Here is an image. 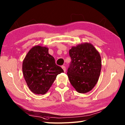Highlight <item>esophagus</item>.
I'll return each instance as SVG.
<instances>
[{
  "instance_id": "1",
  "label": "esophagus",
  "mask_w": 125,
  "mask_h": 125,
  "mask_svg": "<svg viewBox=\"0 0 125 125\" xmlns=\"http://www.w3.org/2000/svg\"><path fill=\"white\" fill-rule=\"evenodd\" d=\"M62 69H63V71H64V72H65V71H66V68H65V67L64 66V65H62Z\"/></svg>"
}]
</instances>
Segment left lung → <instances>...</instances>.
<instances>
[{
  "mask_svg": "<svg viewBox=\"0 0 125 125\" xmlns=\"http://www.w3.org/2000/svg\"><path fill=\"white\" fill-rule=\"evenodd\" d=\"M71 62L67 70L69 82L79 93H86L96 85L100 76V54L91 43L80 44L69 50Z\"/></svg>",
  "mask_w": 125,
  "mask_h": 125,
  "instance_id": "left-lung-1",
  "label": "left lung"
}]
</instances>
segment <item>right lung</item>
Segmentation results:
<instances>
[{
	"instance_id": "right-lung-1",
	"label": "right lung",
	"mask_w": 125,
	"mask_h": 125,
	"mask_svg": "<svg viewBox=\"0 0 125 125\" xmlns=\"http://www.w3.org/2000/svg\"><path fill=\"white\" fill-rule=\"evenodd\" d=\"M24 77L29 88L36 94H45L49 90L57 75L63 72L48 53V48L41 46L33 47L22 63Z\"/></svg>"
}]
</instances>
